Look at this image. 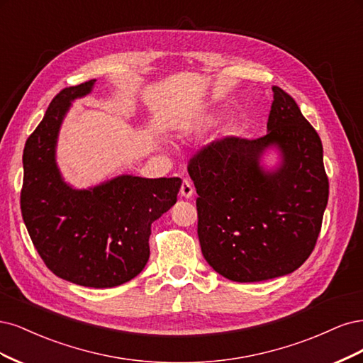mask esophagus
Here are the masks:
<instances>
[{"label": "esophagus", "instance_id": "34e87169", "mask_svg": "<svg viewBox=\"0 0 363 363\" xmlns=\"http://www.w3.org/2000/svg\"><path fill=\"white\" fill-rule=\"evenodd\" d=\"M181 196L182 197H185V199H190L191 196H193V193H194V189H193V185H191V182L189 181V179H184L182 181V185H181Z\"/></svg>", "mask_w": 363, "mask_h": 363}]
</instances>
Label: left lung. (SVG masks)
<instances>
[{"mask_svg": "<svg viewBox=\"0 0 363 363\" xmlns=\"http://www.w3.org/2000/svg\"><path fill=\"white\" fill-rule=\"evenodd\" d=\"M273 93L264 137H226L189 164L203 258L233 282L296 272L315 247L329 199L320 135L286 91Z\"/></svg>", "mask_w": 363, "mask_h": 363, "instance_id": "1", "label": "left lung"}]
</instances>
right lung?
<instances>
[{
	"label": "right lung",
	"mask_w": 363,
	"mask_h": 363,
	"mask_svg": "<svg viewBox=\"0 0 363 363\" xmlns=\"http://www.w3.org/2000/svg\"><path fill=\"white\" fill-rule=\"evenodd\" d=\"M95 83L63 89L28 137L21 211L34 247L55 276L87 288H113L143 272L150 226L177 203L182 181L119 174L89 189L65 181L55 158L58 134L72 102L91 93Z\"/></svg>",
	"instance_id": "right-lung-1"
}]
</instances>
